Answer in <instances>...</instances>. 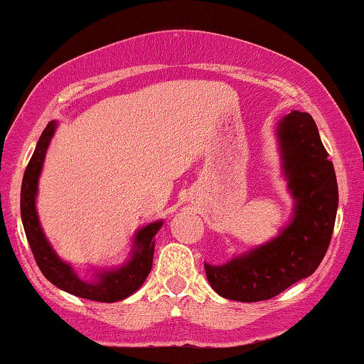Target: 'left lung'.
I'll return each instance as SVG.
<instances>
[{
  "label": "left lung",
  "instance_id": "obj_1",
  "mask_svg": "<svg viewBox=\"0 0 364 364\" xmlns=\"http://www.w3.org/2000/svg\"><path fill=\"white\" fill-rule=\"evenodd\" d=\"M277 139L294 214L269 243L224 265L205 263L212 289L232 301L270 299L311 275L323 260L333 232L339 190L315 121L308 112L292 111L277 124Z\"/></svg>",
  "mask_w": 364,
  "mask_h": 364
}]
</instances>
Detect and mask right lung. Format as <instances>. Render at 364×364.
<instances>
[{
  "label": "right lung",
  "instance_id": "add662e5",
  "mask_svg": "<svg viewBox=\"0 0 364 364\" xmlns=\"http://www.w3.org/2000/svg\"><path fill=\"white\" fill-rule=\"evenodd\" d=\"M56 121H51L44 128L22 179L20 212H22V223L28 246L34 253L41 272L56 287L73 296H78V298L90 299V301H121L139 289L150 274L154 260V246H156L154 236L162 228V220L150 223L136 231L135 237H133L132 258L127 263H123L118 269L95 270L90 281L80 277L70 263L63 262L46 237L36 210L37 183H39L41 171H43L49 141L56 132Z\"/></svg>",
  "mask_w": 364,
  "mask_h": 364
}]
</instances>
